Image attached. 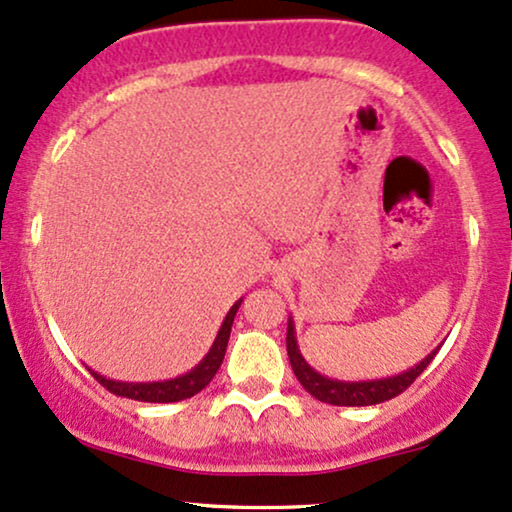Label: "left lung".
<instances>
[{
  "mask_svg": "<svg viewBox=\"0 0 512 512\" xmlns=\"http://www.w3.org/2000/svg\"><path fill=\"white\" fill-rule=\"evenodd\" d=\"M441 346L443 343H439V346H436L427 357H422L417 365H412L410 369H405V372H400V374H393V377L346 381V379L324 377L322 372H317V369L305 360L303 353H300L298 338H295L293 317H288V329H286L288 360H291L295 377H298L300 384H303V389L310 393V396L322 400V403L346 405V408L377 405V403H384V400L396 398L398 393H403L405 389H408L412 381H415L424 372V369H427V365L434 360V355L439 353Z\"/></svg>",
  "mask_w": 512,
  "mask_h": 512,
  "instance_id": "left-lung-1",
  "label": "left lung"
}]
</instances>
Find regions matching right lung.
<instances>
[{
	"mask_svg": "<svg viewBox=\"0 0 512 512\" xmlns=\"http://www.w3.org/2000/svg\"><path fill=\"white\" fill-rule=\"evenodd\" d=\"M243 303V298L236 300L231 305V310L226 312L224 322H221L217 338H214L212 348L207 350V355L202 357L200 362L193 369H188L186 374L174 379H164V381H116L104 377V374L90 369V374L95 377L104 389H109L116 396L123 398H133V400H143V403H178V400H186L195 393H200L209 381L214 379V374L219 372L221 362H224L226 355V346H229V336H231V326H233V317H236L238 307Z\"/></svg>",
	"mask_w": 512,
	"mask_h": 512,
	"instance_id": "obj_1",
	"label": "right lung"
}]
</instances>
